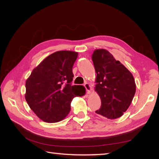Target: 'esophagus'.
<instances>
[{
  "instance_id": "obj_1",
  "label": "esophagus",
  "mask_w": 159,
  "mask_h": 159,
  "mask_svg": "<svg viewBox=\"0 0 159 159\" xmlns=\"http://www.w3.org/2000/svg\"><path fill=\"white\" fill-rule=\"evenodd\" d=\"M84 87H85V88L86 89V92L87 94H89L90 92H91V86H90V85L89 83H85V85H84Z\"/></svg>"
}]
</instances>
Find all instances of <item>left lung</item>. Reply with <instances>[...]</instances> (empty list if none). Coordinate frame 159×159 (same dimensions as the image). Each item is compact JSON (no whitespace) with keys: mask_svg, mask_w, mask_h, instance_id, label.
I'll list each match as a JSON object with an SVG mask.
<instances>
[{"mask_svg":"<svg viewBox=\"0 0 159 159\" xmlns=\"http://www.w3.org/2000/svg\"><path fill=\"white\" fill-rule=\"evenodd\" d=\"M96 73L95 90L101 100L96 114L115 119L128 109L136 92L132 73L106 49H96L92 56Z\"/></svg>","mask_w":159,"mask_h":159,"instance_id":"8db88e82","label":"left lung"}]
</instances>
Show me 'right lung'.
I'll return each instance as SVG.
<instances>
[{"label": "right lung", "mask_w": 159, "mask_h": 159, "mask_svg": "<svg viewBox=\"0 0 159 159\" xmlns=\"http://www.w3.org/2000/svg\"><path fill=\"white\" fill-rule=\"evenodd\" d=\"M77 57L78 53L73 51L53 53L34 68L26 80L27 104L46 123L64 119L70 111L74 97L85 94L83 85H71Z\"/></svg>", "instance_id": "right-lung-1"}]
</instances>
